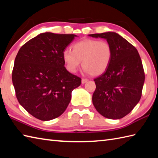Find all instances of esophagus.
I'll use <instances>...</instances> for the list:
<instances>
[{"instance_id":"obj_1","label":"esophagus","mask_w":158,"mask_h":158,"mask_svg":"<svg viewBox=\"0 0 158 158\" xmlns=\"http://www.w3.org/2000/svg\"><path fill=\"white\" fill-rule=\"evenodd\" d=\"M88 81V80L87 79H81V83H83V84H84V83L87 82Z\"/></svg>"}]
</instances>
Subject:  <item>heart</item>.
<instances>
[{"label":"heart","mask_w":158,"mask_h":158,"mask_svg":"<svg viewBox=\"0 0 158 158\" xmlns=\"http://www.w3.org/2000/svg\"><path fill=\"white\" fill-rule=\"evenodd\" d=\"M67 69L75 73L81 66L86 73L93 76L103 74L109 67L112 49L106 41L85 39L73 45V51L65 49L62 54Z\"/></svg>","instance_id":"obj_1"}]
</instances>
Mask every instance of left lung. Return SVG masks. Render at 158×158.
I'll return each instance as SVG.
<instances>
[{
  "label": "left lung",
  "instance_id": "obj_1",
  "mask_svg": "<svg viewBox=\"0 0 158 158\" xmlns=\"http://www.w3.org/2000/svg\"><path fill=\"white\" fill-rule=\"evenodd\" d=\"M106 39L112 46V57L106 72L94 79L92 103L106 118L120 119L131 112L142 96L144 73L137 49L115 32L90 34Z\"/></svg>",
  "mask_w": 158,
  "mask_h": 158
}]
</instances>
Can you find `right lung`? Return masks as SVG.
<instances>
[{"label": "right lung", "instance_id": "add662e5", "mask_svg": "<svg viewBox=\"0 0 158 158\" xmlns=\"http://www.w3.org/2000/svg\"><path fill=\"white\" fill-rule=\"evenodd\" d=\"M74 34L40 33L20 48L12 82L19 103L30 114L47 121L57 118L69 106L71 93L81 79L64 67L63 52Z\"/></svg>", "mask_w": 158, "mask_h": 158}]
</instances>
